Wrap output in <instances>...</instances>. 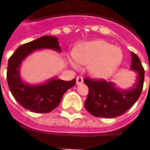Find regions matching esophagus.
I'll use <instances>...</instances> for the list:
<instances>
[{
  "label": "esophagus",
  "mask_w": 150,
  "mask_h": 150,
  "mask_svg": "<svg viewBox=\"0 0 150 150\" xmlns=\"http://www.w3.org/2000/svg\"><path fill=\"white\" fill-rule=\"evenodd\" d=\"M83 83V79L81 76H78L76 78V84L77 85H81Z\"/></svg>",
  "instance_id": "obj_1"
}]
</instances>
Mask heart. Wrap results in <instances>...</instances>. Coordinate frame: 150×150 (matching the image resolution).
<instances>
[{"label": "heart", "instance_id": "obj_1", "mask_svg": "<svg viewBox=\"0 0 150 150\" xmlns=\"http://www.w3.org/2000/svg\"><path fill=\"white\" fill-rule=\"evenodd\" d=\"M123 58L120 48L104 40L86 42L75 49L71 63L78 68V63L89 65V74L96 79L111 76L121 64Z\"/></svg>", "mask_w": 150, "mask_h": 150}]
</instances>
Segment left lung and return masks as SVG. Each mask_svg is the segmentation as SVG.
I'll return each instance as SVG.
<instances>
[{"label": "left lung", "mask_w": 150, "mask_h": 150, "mask_svg": "<svg viewBox=\"0 0 150 150\" xmlns=\"http://www.w3.org/2000/svg\"><path fill=\"white\" fill-rule=\"evenodd\" d=\"M131 70L137 73L132 88L120 89L114 83L104 79L85 78V84L89 88V94L85 102L88 111L97 117L114 118L129 110L139 98L144 82V68L139 57L132 52Z\"/></svg>", "instance_id": "8db88e82"}]
</instances>
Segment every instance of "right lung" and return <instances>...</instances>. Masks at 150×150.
I'll return each mask as SVG.
<instances>
[{"mask_svg": "<svg viewBox=\"0 0 150 150\" xmlns=\"http://www.w3.org/2000/svg\"><path fill=\"white\" fill-rule=\"evenodd\" d=\"M52 49L61 52L58 40L51 36H43L16 49L8 60L7 81L14 98L25 109L35 113H49L56 108L68 89L75 85V79L64 81L57 79L41 85L25 83L20 77V64L27 56L39 49Z\"/></svg>", "mask_w": 150, "mask_h": 150, "instance_id": "1", "label": "right lung"}]
</instances>
